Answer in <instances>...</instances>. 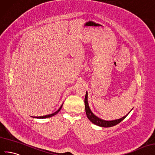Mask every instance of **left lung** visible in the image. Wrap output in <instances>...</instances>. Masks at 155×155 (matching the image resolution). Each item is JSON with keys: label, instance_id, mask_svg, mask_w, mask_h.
<instances>
[{"label": "left lung", "instance_id": "8db88e82", "mask_svg": "<svg viewBox=\"0 0 155 155\" xmlns=\"http://www.w3.org/2000/svg\"><path fill=\"white\" fill-rule=\"evenodd\" d=\"M84 103H85L86 113V116H87V118L89 119L91 123H94V124H95L97 126L102 127H111L117 125L118 123L122 121L123 119H124L128 116V114L130 113V112H129V114H127L126 116H125L124 117H123L120 119H115V120H112V121H106V120H103V119H101V118H99L98 117H97L94 114L92 113L91 110H90V108L89 107V104H88V102H87V91H86L85 99H84Z\"/></svg>", "mask_w": 155, "mask_h": 155}]
</instances>
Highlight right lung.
<instances>
[{
  "mask_svg": "<svg viewBox=\"0 0 155 155\" xmlns=\"http://www.w3.org/2000/svg\"><path fill=\"white\" fill-rule=\"evenodd\" d=\"M62 105L63 104H61V107H60V108L57 110L56 112H54L53 114H48V115H46V116H39V117H34L35 118H41V119H43V118H48V117H52V116H54V115H56V114H58V112H59V111L60 110H61V107H62Z\"/></svg>",
  "mask_w": 155,
  "mask_h": 155,
  "instance_id": "add662e5",
  "label": "right lung"
}]
</instances>
